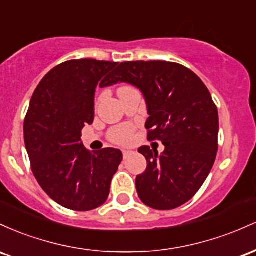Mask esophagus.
Here are the masks:
<instances>
[{"label":"esophagus","mask_w":256,"mask_h":256,"mask_svg":"<svg viewBox=\"0 0 256 256\" xmlns=\"http://www.w3.org/2000/svg\"><path fill=\"white\" fill-rule=\"evenodd\" d=\"M122 154H123V157H124V158H128V157L130 156L132 154H133V151H130V150H123Z\"/></svg>","instance_id":"obj_1"}]
</instances>
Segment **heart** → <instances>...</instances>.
Returning <instances> with one entry per match:
<instances>
[{"mask_svg":"<svg viewBox=\"0 0 256 256\" xmlns=\"http://www.w3.org/2000/svg\"><path fill=\"white\" fill-rule=\"evenodd\" d=\"M133 136V128L130 126H120L111 130L110 139L116 144H127Z\"/></svg>","mask_w":256,"mask_h":256,"instance_id":"b5f03b06","label":"heart"}]
</instances>
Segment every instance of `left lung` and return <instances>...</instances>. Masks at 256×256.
Returning <instances> with one entry per match:
<instances>
[{"instance_id":"8db88e82","label":"left lung","mask_w":256,"mask_h":256,"mask_svg":"<svg viewBox=\"0 0 256 256\" xmlns=\"http://www.w3.org/2000/svg\"><path fill=\"white\" fill-rule=\"evenodd\" d=\"M127 83L142 92L148 139L164 151L140 148L148 162L136 179L142 203L158 210L178 208L206 182L218 152L219 114L208 88L190 68L176 62H120L108 84Z\"/></svg>"}]
</instances>
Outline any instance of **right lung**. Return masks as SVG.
<instances>
[{
  "mask_svg": "<svg viewBox=\"0 0 256 256\" xmlns=\"http://www.w3.org/2000/svg\"><path fill=\"white\" fill-rule=\"evenodd\" d=\"M118 62L68 60L46 74L31 98L24 140L32 173L42 190L64 208L87 212L104 204L122 152L108 148L90 152L82 129L94 120L98 84L108 87Z\"/></svg>",
  "mask_w": 256,
  "mask_h": 256,
  "instance_id": "add662e5",
  "label": "right lung"
}]
</instances>
